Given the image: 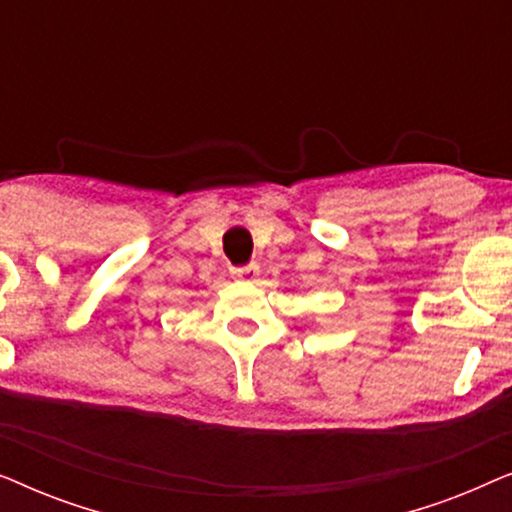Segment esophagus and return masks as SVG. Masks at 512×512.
Returning <instances> with one entry per match:
<instances>
[{"label":"esophagus","mask_w":512,"mask_h":512,"mask_svg":"<svg viewBox=\"0 0 512 512\" xmlns=\"http://www.w3.org/2000/svg\"><path fill=\"white\" fill-rule=\"evenodd\" d=\"M256 270H258L256 265H235V268L230 272H233L235 279H251L256 275Z\"/></svg>","instance_id":"1"}]
</instances>
